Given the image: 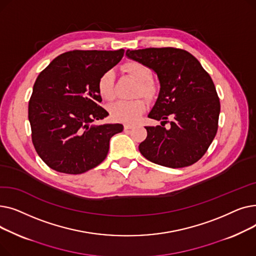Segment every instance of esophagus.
Segmentation results:
<instances>
[{"label":"esophagus","mask_w":256,"mask_h":256,"mask_svg":"<svg viewBox=\"0 0 256 256\" xmlns=\"http://www.w3.org/2000/svg\"><path fill=\"white\" fill-rule=\"evenodd\" d=\"M134 128V124H124V130H130Z\"/></svg>","instance_id":"1"}]
</instances>
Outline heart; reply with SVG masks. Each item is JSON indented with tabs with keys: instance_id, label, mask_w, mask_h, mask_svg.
<instances>
[{
	"instance_id": "obj_1",
	"label": "heart",
	"mask_w": 256,
	"mask_h": 256,
	"mask_svg": "<svg viewBox=\"0 0 256 256\" xmlns=\"http://www.w3.org/2000/svg\"><path fill=\"white\" fill-rule=\"evenodd\" d=\"M122 70L136 80L135 96H141L146 100H152L158 92V85L152 78V72L148 66L138 62L128 61L124 64ZM98 91L106 100L114 98V74L111 70L104 72L98 80ZM146 109L145 102L141 98L132 100H119L110 106V115L113 120L124 124H134Z\"/></svg>"
}]
</instances>
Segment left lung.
Segmentation results:
<instances>
[{
	"mask_svg": "<svg viewBox=\"0 0 256 256\" xmlns=\"http://www.w3.org/2000/svg\"><path fill=\"white\" fill-rule=\"evenodd\" d=\"M126 56L154 70L160 84L148 117L162 124L145 126L147 137L139 145L140 152L165 167L193 165L208 152L218 130L220 100L210 76L182 48L128 50Z\"/></svg>",
	"mask_w": 256,
	"mask_h": 256,
	"instance_id": "left-lung-1",
	"label": "left lung"
}]
</instances>
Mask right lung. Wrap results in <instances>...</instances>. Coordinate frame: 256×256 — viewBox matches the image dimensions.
Here are the masks:
<instances>
[{
    "mask_svg": "<svg viewBox=\"0 0 256 256\" xmlns=\"http://www.w3.org/2000/svg\"><path fill=\"white\" fill-rule=\"evenodd\" d=\"M124 55V50L61 54L39 74L29 100L34 148L52 170L80 174L100 165L120 124L89 126L109 115L100 106V76Z\"/></svg>",
    "mask_w": 256,
    "mask_h": 256,
    "instance_id": "add662e5",
    "label": "right lung"
}]
</instances>
